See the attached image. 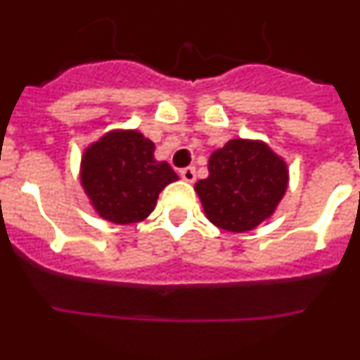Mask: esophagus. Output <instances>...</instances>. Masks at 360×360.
<instances>
[{"label": "esophagus", "mask_w": 360, "mask_h": 360, "mask_svg": "<svg viewBox=\"0 0 360 360\" xmlns=\"http://www.w3.org/2000/svg\"><path fill=\"white\" fill-rule=\"evenodd\" d=\"M180 176H182L186 182H195V180H196V169H195V167H184V169L180 171Z\"/></svg>", "instance_id": "1"}]
</instances>
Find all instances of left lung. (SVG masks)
Wrapping results in <instances>:
<instances>
[{"mask_svg": "<svg viewBox=\"0 0 360 360\" xmlns=\"http://www.w3.org/2000/svg\"><path fill=\"white\" fill-rule=\"evenodd\" d=\"M287 187V162L265 142L245 139L216 149L209 176L195 184L209 221L229 232L252 231L270 218Z\"/></svg>", "mask_w": 360, "mask_h": 360, "instance_id": "obj_1", "label": "left lung"}]
</instances>
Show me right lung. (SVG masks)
I'll list each match as a JSON object with an SVG mask.
<instances>
[{
    "mask_svg": "<svg viewBox=\"0 0 360 360\" xmlns=\"http://www.w3.org/2000/svg\"><path fill=\"white\" fill-rule=\"evenodd\" d=\"M155 144L136 129H115L84 149L81 186L98 216L111 224H139L178 174L155 160Z\"/></svg>",
    "mask_w": 360,
    "mask_h": 360,
    "instance_id": "obj_1",
    "label": "right lung"
}]
</instances>
